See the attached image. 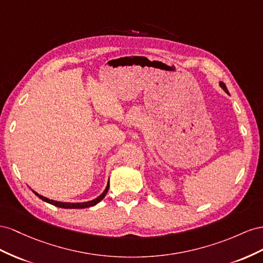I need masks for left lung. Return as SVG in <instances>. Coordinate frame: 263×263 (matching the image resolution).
<instances>
[{"label":"left lung","instance_id":"8db88e82","mask_svg":"<svg viewBox=\"0 0 263 263\" xmlns=\"http://www.w3.org/2000/svg\"><path fill=\"white\" fill-rule=\"evenodd\" d=\"M219 87H220V88H221V89L223 90V91H224V92H226L227 95H229V91H228V90H227V87H226V85H224V84H223V82H222V81H219Z\"/></svg>","mask_w":263,"mask_h":263}]
</instances>
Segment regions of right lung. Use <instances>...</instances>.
I'll use <instances>...</instances> for the list:
<instances>
[{
	"label": "right lung",
	"mask_w": 263,
	"mask_h": 263,
	"mask_svg": "<svg viewBox=\"0 0 263 263\" xmlns=\"http://www.w3.org/2000/svg\"><path fill=\"white\" fill-rule=\"evenodd\" d=\"M108 190H109V181H108V184L106 186V189H104V191L99 195L98 197L92 199V200H89V201H82V202H65V201H58V200H54V199H49L47 197L45 196H42V195H40L39 193H36L35 191L32 190V192L36 195L37 197H40L42 200L48 202V204H51L54 205L56 207H61V208H88V207H92L95 205L98 204L99 201H101L104 196H106L107 193H108Z\"/></svg>",
	"instance_id": "add662e5"
}]
</instances>
